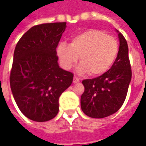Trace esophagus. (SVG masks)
I'll list each match as a JSON object with an SVG mask.
<instances>
[{"label":"esophagus","mask_w":146,"mask_h":146,"mask_svg":"<svg viewBox=\"0 0 146 146\" xmlns=\"http://www.w3.org/2000/svg\"><path fill=\"white\" fill-rule=\"evenodd\" d=\"M80 81V78H78L77 76H74V77H73V82L74 83V84H76V83H78Z\"/></svg>","instance_id":"34e87169"}]
</instances>
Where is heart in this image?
Wrapping results in <instances>:
<instances>
[{"instance_id": "heart-1", "label": "heart", "mask_w": 146, "mask_h": 146, "mask_svg": "<svg viewBox=\"0 0 146 146\" xmlns=\"http://www.w3.org/2000/svg\"><path fill=\"white\" fill-rule=\"evenodd\" d=\"M118 52L116 39L99 30L79 33L72 38L70 46L61 43L57 48V54L64 69H70L80 57V70L88 72L94 76L106 73L115 62Z\"/></svg>"}]
</instances>
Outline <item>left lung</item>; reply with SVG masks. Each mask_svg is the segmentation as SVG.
Returning a JSON list of instances; mask_svg holds the SVG:
<instances>
[{
  "label": "left lung",
  "instance_id": "8db88e82",
  "mask_svg": "<svg viewBox=\"0 0 146 146\" xmlns=\"http://www.w3.org/2000/svg\"><path fill=\"white\" fill-rule=\"evenodd\" d=\"M119 48L115 62L106 73L82 81L84 92L80 98L81 110L92 118H104L117 112L127 97L132 76L128 46L118 33Z\"/></svg>",
  "mask_w": 146,
  "mask_h": 146
}]
</instances>
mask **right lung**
<instances>
[{"label":"right lung","mask_w":146,"mask_h":146,"mask_svg":"<svg viewBox=\"0 0 146 146\" xmlns=\"http://www.w3.org/2000/svg\"><path fill=\"white\" fill-rule=\"evenodd\" d=\"M66 23L31 27L15 46L10 86L18 107L27 118L44 122L58 113V98L73 82V74L61 69L56 48Z\"/></svg>","instance_id":"right-lung-1"}]
</instances>
